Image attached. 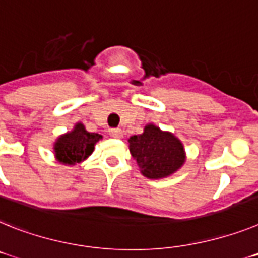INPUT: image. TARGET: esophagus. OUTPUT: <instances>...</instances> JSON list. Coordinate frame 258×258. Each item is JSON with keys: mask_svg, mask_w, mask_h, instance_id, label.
Returning <instances> with one entry per match:
<instances>
[{"mask_svg": "<svg viewBox=\"0 0 258 258\" xmlns=\"http://www.w3.org/2000/svg\"><path fill=\"white\" fill-rule=\"evenodd\" d=\"M109 134L112 138H115V139H120L123 136V131L120 128H110Z\"/></svg>", "mask_w": 258, "mask_h": 258, "instance_id": "34e87169", "label": "esophagus"}]
</instances>
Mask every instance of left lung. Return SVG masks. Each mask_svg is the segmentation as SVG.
Here are the masks:
<instances>
[{
	"mask_svg": "<svg viewBox=\"0 0 258 258\" xmlns=\"http://www.w3.org/2000/svg\"><path fill=\"white\" fill-rule=\"evenodd\" d=\"M130 152L147 178H165L181 168L185 162L182 143L173 134L155 124H147L144 133L128 139Z\"/></svg>",
	"mask_w": 258,
	"mask_h": 258,
	"instance_id": "8db88e82",
	"label": "left lung"
}]
</instances>
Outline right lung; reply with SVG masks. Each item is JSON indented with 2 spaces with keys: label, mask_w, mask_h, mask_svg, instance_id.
Here are the masks:
<instances>
[{
  "label": "right lung",
  "mask_w": 258,
  "mask_h": 258,
  "mask_svg": "<svg viewBox=\"0 0 258 258\" xmlns=\"http://www.w3.org/2000/svg\"><path fill=\"white\" fill-rule=\"evenodd\" d=\"M99 139L102 135L89 133L82 123H76L72 131L59 136L53 144L56 160L66 165H76L92 155Z\"/></svg>",
  "instance_id": "obj_1"
}]
</instances>
